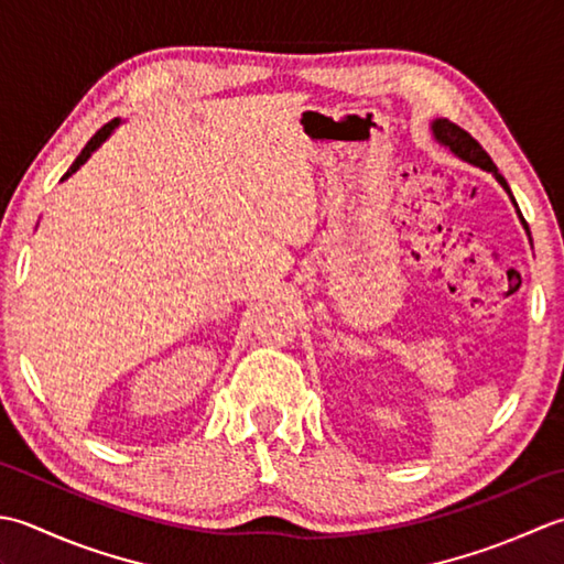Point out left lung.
Masks as SVG:
<instances>
[{
	"mask_svg": "<svg viewBox=\"0 0 564 564\" xmlns=\"http://www.w3.org/2000/svg\"><path fill=\"white\" fill-rule=\"evenodd\" d=\"M431 131H433L435 141H438V143L445 145V148H451V153H455L459 160H465V163H469V165H477V167H481V170L491 172V175L497 177L499 185H501L503 189H507V194H509L513 206H516V214H519L521 224L525 226L523 216H521V212H519V204H516L513 194H511V189H509V185H507V180L501 177V172L497 170V165L491 163V158L487 155L485 148H481L467 131H463V129H459V126H455L453 121H447V119H435V121L431 123ZM525 231H528V226H525Z\"/></svg>",
	"mask_w": 564,
	"mask_h": 564,
	"instance_id": "obj_1",
	"label": "left lung"
}]
</instances>
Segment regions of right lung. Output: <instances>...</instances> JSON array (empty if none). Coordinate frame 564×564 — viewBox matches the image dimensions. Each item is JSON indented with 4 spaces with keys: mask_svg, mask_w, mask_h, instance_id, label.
Masks as SVG:
<instances>
[{
    "mask_svg": "<svg viewBox=\"0 0 564 564\" xmlns=\"http://www.w3.org/2000/svg\"><path fill=\"white\" fill-rule=\"evenodd\" d=\"M119 123H121L119 119H113V121H109V123H105V126H101V129H99V131H97L95 135H91V138H89V141H87V145L83 148V153H79V155L75 158V163L70 165V170H67V172H65V175H63V180H67V177H70V175H73V172H77L79 167H83V165L87 163V160H89V155H91V153H95V151H97V148H99L101 143H105V141H107V138L111 135V131H113V129H117V126H119Z\"/></svg>",
    "mask_w": 564,
    "mask_h": 564,
    "instance_id": "right-lung-1",
    "label": "right lung"
}]
</instances>
